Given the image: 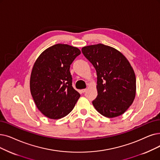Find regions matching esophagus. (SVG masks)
<instances>
[{
    "instance_id": "obj_1",
    "label": "esophagus",
    "mask_w": 160,
    "mask_h": 160,
    "mask_svg": "<svg viewBox=\"0 0 160 160\" xmlns=\"http://www.w3.org/2000/svg\"><path fill=\"white\" fill-rule=\"evenodd\" d=\"M81 91H82V92L84 93V92H86L87 91V89H82V90H81Z\"/></svg>"
}]
</instances>
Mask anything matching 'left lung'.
<instances>
[{
  "label": "left lung",
  "mask_w": 160,
  "mask_h": 160,
  "mask_svg": "<svg viewBox=\"0 0 160 160\" xmlns=\"http://www.w3.org/2000/svg\"><path fill=\"white\" fill-rule=\"evenodd\" d=\"M97 71V98L92 104L101 115L112 118L123 114L136 95V77L129 61L118 50L97 44L82 48Z\"/></svg>",
  "instance_id": "left-lung-1"
}]
</instances>
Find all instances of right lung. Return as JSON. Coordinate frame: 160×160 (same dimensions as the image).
<instances>
[{"label":"right lung","instance_id":"1","mask_svg":"<svg viewBox=\"0 0 160 160\" xmlns=\"http://www.w3.org/2000/svg\"><path fill=\"white\" fill-rule=\"evenodd\" d=\"M80 53L78 48L57 44L42 52L34 62L30 91L37 108L48 118L65 117L80 98L72 86L70 66Z\"/></svg>","mask_w":160,"mask_h":160}]
</instances>
